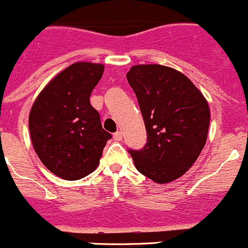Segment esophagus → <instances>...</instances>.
<instances>
[{
	"instance_id": "1",
	"label": "esophagus",
	"mask_w": 248,
	"mask_h": 248,
	"mask_svg": "<svg viewBox=\"0 0 248 248\" xmlns=\"http://www.w3.org/2000/svg\"><path fill=\"white\" fill-rule=\"evenodd\" d=\"M114 140L116 141H121L122 140V132H116V133H114Z\"/></svg>"
}]
</instances>
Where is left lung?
Wrapping results in <instances>:
<instances>
[{
    "label": "left lung",
    "mask_w": 248,
    "mask_h": 248,
    "mask_svg": "<svg viewBox=\"0 0 248 248\" xmlns=\"http://www.w3.org/2000/svg\"><path fill=\"white\" fill-rule=\"evenodd\" d=\"M127 81L148 133L141 150H129L134 166L158 184L178 179L195 163L207 140V100L184 74L165 65L132 66Z\"/></svg>",
    "instance_id": "left-lung-1"
}]
</instances>
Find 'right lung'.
Returning a JSON list of instances; mask_svg holds the SVG:
<instances>
[{"label":"right lung","instance_id":"right-lung-1","mask_svg":"<svg viewBox=\"0 0 248 248\" xmlns=\"http://www.w3.org/2000/svg\"><path fill=\"white\" fill-rule=\"evenodd\" d=\"M103 73V64H71L46 85L30 110L33 149L41 162L63 179L78 180L92 173L111 138L90 103Z\"/></svg>","mask_w":248,"mask_h":248}]
</instances>
